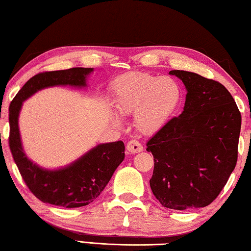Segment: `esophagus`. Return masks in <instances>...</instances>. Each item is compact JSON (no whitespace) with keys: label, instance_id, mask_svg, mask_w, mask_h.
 I'll list each match as a JSON object with an SVG mask.
<instances>
[{"label":"esophagus","instance_id":"esophagus-1","mask_svg":"<svg viewBox=\"0 0 251 251\" xmlns=\"http://www.w3.org/2000/svg\"><path fill=\"white\" fill-rule=\"evenodd\" d=\"M126 148L127 151L131 152V154H136V152H139L143 151V145L138 141H130L127 143Z\"/></svg>","mask_w":251,"mask_h":251}]
</instances>
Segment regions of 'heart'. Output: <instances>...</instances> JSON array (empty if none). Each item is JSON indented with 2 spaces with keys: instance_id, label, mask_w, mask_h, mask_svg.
<instances>
[{
  "instance_id": "heart-1",
  "label": "heart",
  "mask_w": 251,
  "mask_h": 251,
  "mask_svg": "<svg viewBox=\"0 0 251 251\" xmlns=\"http://www.w3.org/2000/svg\"><path fill=\"white\" fill-rule=\"evenodd\" d=\"M110 96L118 113L134 112L136 128L150 135L163 128L175 114L181 101V88L177 80L167 76L129 72L113 80Z\"/></svg>"
}]
</instances>
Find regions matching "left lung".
Returning a JSON list of instances; mask_svg holds the SVG:
<instances>
[{
	"label": "left lung",
	"instance_id": "1",
	"mask_svg": "<svg viewBox=\"0 0 251 251\" xmlns=\"http://www.w3.org/2000/svg\"><path fill=\"white\" fill-rule=\"evenodd\" d=\"M186 86L184 110L146 144L154 156L151 188L166 208L206 207L236 167L241 114L223 84L186 71H171Z\"/></svg>",
	"mask_w": 251,
	"mask_h": 251
}]
</instances>
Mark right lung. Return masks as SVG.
<instances>
[{"label":"right lung","instance_id":"1","mask_svg":"<svg viewBox=\"0 0 251 251\" xmlns=\"http://www.w3.org/2000/svg\"><path fill=\"white\" fill-rule=\"evenodd\" d=\"M93 69L73 67L64 71L42 72L29 78L10 104L8 145L21 176L28 189L41 201L50 205L77 208L86 206L100 196L115 169L125 157L122 141L100 144L70 166L46 171L33 164L24 154L19 131V113L25 100L34 93L55 85L86 86Z\"/></svg>","mask_w":251,"mask_h":251}]
</instances>
